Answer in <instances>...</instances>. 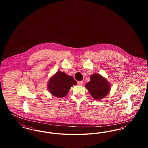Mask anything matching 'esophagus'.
I'll use <instances>...</instances> for the list:
<instances>
[{"label":"esophagus","mask_w":148,"mask_h":148,"mask_svg":"<svg viewBox=\"0 0 148 148\" xmlns=\"http://www.w3.org/2000/svg\"><path fill=\"white\" fill-rule=\"evenodd\" d=\"M77 84L79 85H82L83 84V81H78Z\"/></svg>","instance_id":"obj_1"}]
</instances>
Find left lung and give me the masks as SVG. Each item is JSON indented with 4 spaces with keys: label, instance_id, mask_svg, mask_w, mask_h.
<instances>
[{
    "label": "left lung",
    "instance_id": "8db88e82",
    "mask_svg": "<svg viewBox=\"0 0 148 148\" xmlns=\"http://www.w3.org/2000/svg\"><path fill=\"white\" fill-rule=\"evenodd\" d=\"M86 88L95 99H101L104 98L110 90V85L99 74H94L90 77V81L86 83Z\"/></svg>",
    "mask_w": 148,
    "mask_h": 148
}]
</instances>
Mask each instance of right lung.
<instances>
[{
    "mask_svg": "<svg viewBox=\"0 0 148 148\" xmlns=\"http://www.w3.org/2000/svg\"><path fill=\"white\" fill-rule=\"evenodd\" d=\"M77 82L71 76L65 73L58 71L49 79L48 89L50 92L56 97L62 98L66 96L73 85H77Z\"/></svg>",
    "mask_w": 148,
    "mask_h": 148,
    "instance_id": "add662e5",
    "label": "right lung"
}]
</instances>
